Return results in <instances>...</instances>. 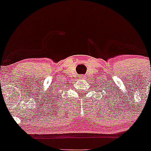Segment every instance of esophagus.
<instances>
[{
	"mask_svg": "<svg viewBox=\"0 0 151 151\" xmlns=\"http://www.w3.org/2000/svg\"><path fill=\"white\" fill-rule=\"evenodd\" d=\"M80 78H82V79H83V78H85V75H80Z\"/></svg>",
	"mask_w": 151,
	"mask_h": 151,
	"instance_id": "obj_1",
	"label": "esophagus"
}]
</instances>
